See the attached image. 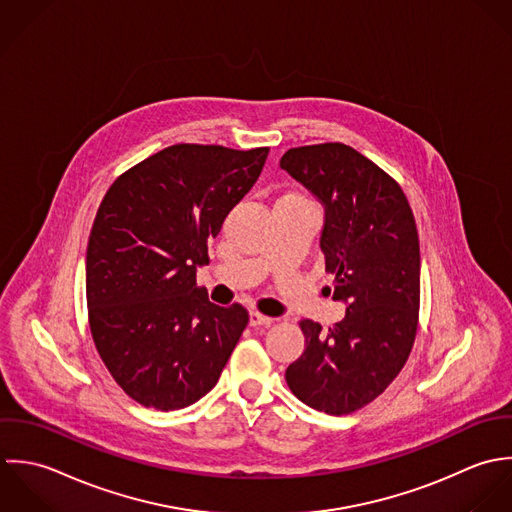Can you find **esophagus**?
<instances>
[{
	"label": "esophagus",
	"mask_w": 512,
	"mask_h": 512,
	"mask_svg": "<svg viewBox=\"0 0 512 512\" xmlns=\"http://www.w3.org/2000/svg\"><path fill=\"white\" fill-rule=\"evenodd\" d=\"M271 322H273L271 316H265V314H261V312H257V310H253V312L249 314V324H251V326H269Z\"/></svg>",
	"instance_id": "1"
}]
</instances>
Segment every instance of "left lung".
Here are the masks:
<instances>
[{"label":"left lung","instance_id":"obj_1","mask_svg":"<svg viewBox=\"0 0 512 512\" xmlns=\"http://www.w3.org/2000/svg\"><path fill=\"white\" fill-rule=\"evenodd\" d=\"M281 168L324 205L320 249L346 316L301 320L307 348L285 380L310 408L346 415L402 372L417 332L419 237L400 184L340 142L291 148ZM330 291V289H328Z\"/></svg>","mask_w":512,"mask_h":512}]
</instances>
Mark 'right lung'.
Wrapping results in <instances>:
<instances>
[{"label":"right lung","instance_id":"add662e5","mask_svg":"<svg viewBox=\"0 0 512 512\" xmlns=\"http://www.w3.org/2000/svg\"><path fill=\"white\" fill-rule=\"evenodd\" d=\"M267 154L174 144L104 194L87 247L89 324L106 370L144 408L204 398L249 322L237 303H209L196 271Z\"/></svg>","mask_w":512,"mask_h":512}]
</instances>
